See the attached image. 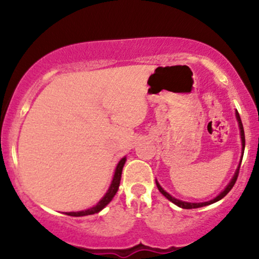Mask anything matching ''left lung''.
<instances>
[{
	"label": "left lung",
	"mask_w": 259,
	"mask_h": 259,
	"mask_svg": "<svg viewBox=\"0 0 259 259\" xmlns=\"http://www.w3.org/2000/svg\"><path fill=\"white\" fill-rule=\"evenodd\" d=\"M236 119H237V121H239L240 134H241V141H242V156H243V151H245V132H243V125H242L241 118H240V114H239V112H237V111H236ZM240 164H241V163H240ZM239 170H240V167H237L236 171H235V174H234V178H233V179H231L230 183H229V185H228L227 187H225L224 191H222L221 194H219L218 196H217L215 198H213V200H210V201H208V202H202V203H191V202H184V201L178 200V198H175V197H173V196L169 195L168 192H165L164 190H163L162 187H160L159 184L157 183V181H156V184H157V187H158V190H159L160 194H162L163 196H165V197H167L169 201H171V202H173L174 204H177V206H179V207H181V208H185V209H191V208H200V207L208 206V204H212V203H214V202H217V201L222 200V198L224 197V196H227V195H228V192L230 191L231 189H233V186L235 185V183H236L237 177H239Z\"/></svg>",
	"instance_id": "left-lung-1"
}]
</instances>
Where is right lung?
Returning <instances> with one entry per match:
<instances>
[{
    "label": "right lung",
    "instance_id": "obj_1",
    "mask_svg": "<svg viewBox=\"0 0 259 259\" xmlns=\"http://www.w3.org/2000/svg\"><path fill=\"white\" fill-rule=\"evenodd\" d=\"M125 160L126 158L124 157V158H121L119 160V163H118L117 168H115V173H114V177H113V180H112V184L111 186H109L108 191H107V194L103 196L102 200H101L99 203L96 204L95 207L90 208V209H86V210H80V212H67L65 214L68 215H72V217H82V215H90V214H95V213H99L100 210H102L103 208H105L107 204L109 203V202L112 201V198L114 197V195L117 194L118 189H119V184H120V178H121V171H123V167L124 164H125Z\"/></svg>",
    "mask_w": 259,
    "mask_h": 259
}]
</instances>
